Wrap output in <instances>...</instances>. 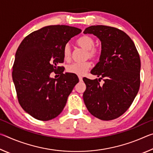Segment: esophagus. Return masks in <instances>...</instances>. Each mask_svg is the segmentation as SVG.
I'll return each instance as SVG.
<instances>
[{
    "label": "esophagus",
    "instance_id": "esophagus-1",
    "mask_svg": "<svg viewBox=\"0 0 153 153\" xmlns=\"http://www.w3.org/2000/svg\"><path fill=\"white\" fill-rule=\"evenodd\" d=\"M79 82H82V77L79 76Z\"/></svg>",
    "mask_w": 153,
    "mask_h": 153
}]
</instances>
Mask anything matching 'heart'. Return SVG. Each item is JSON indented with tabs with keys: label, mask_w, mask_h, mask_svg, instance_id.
I'll use <instances>...</instances> for the list:
<instances>
[{
	"label": "heart",
	"mask_w": 153,
	"mask_h": 153,
	"mask_svg": "<svg viewBox=\"0 0 153 153\" xmlns=\"http://www.w3.org/2000/svg\"><path fill=\"white\" fill-rule=\"evenodd\" d=\"M77 45L86 51V58L97 59L100 55V49L94 47L95 40L94 38L89 36H84L77 40ZM63 56L65 60L69 61L71 58V48L69 44H66L63 48ZM91 67L89 61L83 63H74L67 66V70L69 73L83 76Z\"/></svg>",
	"instance_id": "b5f03b06"
}]
</instances>
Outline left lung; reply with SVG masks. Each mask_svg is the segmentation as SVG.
Listing matches in <instances>:
<instances>
[{
    "instance_id": "left-lung-1",
    "label": "left lung",
    "mask_w": 153,
    "mask_h": 153,
    "mask_svg": "<svg viewBox=\"0 0 153 153\" xmlns=\"http://www.w3.org/2000/svg\"><path fill=\"white\" fill-rule=\"evenodd\" d=\"M84 33L97 36L101 42L99 62L91 74L98 80L84 78L83 98L89 112L101 120L120 117L133 102L139 90L140 59L132 40L117 28L92 25ZM103 79L104 84L99 83Z\"/></svg>"
}]
</instances>
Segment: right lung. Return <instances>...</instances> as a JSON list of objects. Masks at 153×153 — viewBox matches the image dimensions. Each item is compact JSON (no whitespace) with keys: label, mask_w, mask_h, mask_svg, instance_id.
Instances as JSON below:
<instances>
[{"label":"right lung","mask_w":153,"mask_h":153,"mask_svg":"<svg viewBox=\"0 0 153 153\" xmlns=\"http://www.w3.org/2000/svg\"><path fill=\"white\" fill-rule=\"evenodd\" d=\"M82 32L68 25H49L27 36L18 47L12 77L18 101L33 118L48 121L60 114L79 82L76 75L63 74L65 45ZM59 71L57 79L52 72Z\"/></svg>","instance_id":"add662e5"}]
</instances>
